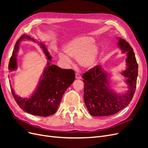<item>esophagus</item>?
<instances>
[{"label":"esophagus","instance_id":"1","mask_svg":"<svg viewBox=\"0 0 148 148\" xmlns=\"http://www.w3.org/2000/svg\"><path fill=\"white\" fill-rule=\"evenodd\" d=\"M75 78L76 79H82V77L81 75H80L79 73H77L75 74Z\"/></svg>","mask_w":148,"mask_h":148}]
</instances>
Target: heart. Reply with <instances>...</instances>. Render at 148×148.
Returning a JSON list of instances; mask_svg holds the SVG:
<instances>
[{
    "label": "heart",
    "mask_w": 148,
    "mask_h": 148,
    "mask_svg": "<svg viewBox=\"0 0 148 148\" xmlns=\"http://www.w3.org/2000/svg\"><path fill=\"white\" fill-rule=\"evenodd\" d=\"M95 39L89 36H81L73 39L64 47V52H59L58 57L66 65L71 64L69 58L77 60L79 65L84 69H90L95 66L99 56V48Z\"/></svg>",
    "instance_id": "heart-1"
}]
</instances>
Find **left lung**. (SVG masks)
Masks as SVG:
<instances>
[{
    "label": "left lung",
    "instance_id": "8db88e82",
    "mask_svg": "<svg viewBox=\"0 0 148 148\" xmlns=\"http://www.w3.org/2000/svg\"><path fill=\"white\" fill-rule=\"evenodd\" d=\"M117 39L122 52H127V67L121 74L125 78L128 90L125 93L117 94L112 89L109 73L101 65H96L84 73V102L89 114L95 117L117 113L130 104L135 92L138 66L135 53L125 39Z\"/></svg>",
    "mask_w": 148,
    "mask_h": 148
}]
</instances>
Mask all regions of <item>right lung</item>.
I'll use <instances>...</instances> for the list:
<instances>
[{"instance_id": "add662e5", "label": "right lung", "mask_w": 148, "mask_h": 148, "mask_svg": "<svg viewBox=\"0 0 148 148\" xmlns=\"http://www.w3.org/2000/svg\"><path fill=\"white\" fill-rule=\"evenodd\" d=\"M25 39L38 43L48 62L37 88L31 96L28 98L18 96L15 93L10 84L12 95L18 105L26 112L40 117H47L56 113L64 92L75 81V71L51 65L50 62L52 57L45 44L25 34L22 35L15 44L8 66L10 70L17 68L16 53L18 52L20 42Z\"/></svg>"}]
</instances>
